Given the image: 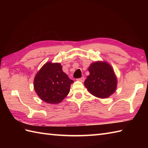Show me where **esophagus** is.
Returning <instances> with one entry per match:
<instances>
[{
    "label": "esophagus",
    "mask_w": 148,
    "mask_h": 148,
    "mask_svg": "<svg viewBox=\"0 0 148 148\" xmlns=\"http://www.w3.org/2000/svg\"><path fill=\"white\" fill-rule=\"evenodd\" d=\"M77 80L79 81H81V82H83V81H84V77H81L80 78H78Z\"/></svg>",
    "instance_id": "1"
}]
</instances>
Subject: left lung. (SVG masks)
<instances>
[{
  "mask_svg": "<svg viewBox=\"0 0 148 148\" xmlns=\"http://www.w3.org/2000/svg\"><path fill=\"white\" fill-rule=\"evenodd\" d=\"M90 75L84 81V86L93 95L105 99L114 93L117 79L111 66L106 62H97L88 68Z\"/></svg>",
  "mask_w": 148,
  "mask_h": 148,
  "instance_id": "obj_1",
  "label": "left lung"
}]
</instances>
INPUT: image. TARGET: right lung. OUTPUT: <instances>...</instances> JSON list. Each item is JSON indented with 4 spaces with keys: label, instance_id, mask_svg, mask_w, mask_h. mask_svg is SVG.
I'll list each match as a JSON object with an SVG mask.
<instances>
[{
    "label": "right lung",
    "instance_id": "add662e5",
    "mask_svg": "<svg viewBox=\"0 0 148 148\" xmlns=\"http://www.w3.org/2000/svg\"><path fill=\"white\" fill-rule=\"evenodd\" d=\"M74 81L62 71V65L48 62L34 78V86L39 98L47 103H58L70 92Z\"/></svg>",
    "mask_w": 148,
    "mask_h": 148
}]
</instances>
